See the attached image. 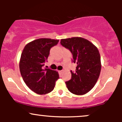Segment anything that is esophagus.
I'll return each instance as SVG.
<instances>
[{
	"label": "esophagus",
	"instance_id": "esophagus-1",
	"mask_svg": "<svg viewBox=\"0 0 122 122\" xmlns=\"http://www.w3.org/2000/svg\"><path fill=\"white\" fill-rule=\"evenodd\" d=\"M63 72V71H59V74H61V73H62Z\"/></svg>",
	"mask_w": 122,
	"mask_h": 122
}]
</instances>
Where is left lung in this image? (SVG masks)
I'll list each match as a JSON object with an SVG mask.
<instances>
[{"label": "left lung", "mask_w": 122, "mask_h": 122, "mask_svg": "<svg viewBox=\"0 0 122 122\" xmlns=\"http://www.w3.org/2000/svg\"><path fill=\"white\" fill-rule=\"evenodd\" d=\"M61 44L71 51L72 61L77 64L76 71H71V79L66 81V87L74 94H86L94 87L101 73V56L98 48L81 37L62 39Z\"/></svg>", "instance_id": "1"}]
</instances>
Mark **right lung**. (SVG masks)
Wrapping results in <instances>:
<instances>
[{"label": "right lung", "mask_w": 122, "mask_h": 122, "mask_svg": "<svg viewBox=\"0 0 122 122\" xmlns=\"http://www.w3.org/2000/svg\"><path fill=\"white\" fill-rule=\"evenodd\" d=\"M59 40L40 38L28 43L21 53L19 69L23 81L28 87L38 94H46L54 89L59 79L58 71L43 69L50 49Z\"/></svg>", "instance_id": "1"}]
</instances>
